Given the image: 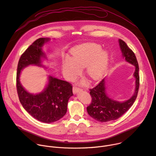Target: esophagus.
<instances>
[{"label":"esophagus","instance_id":"obj_1","mask_svg":"<svg viewBox=\"0 0 156 156\" xmlns=\"http://www.w3.org/2000/svg\"><path fill=\"white\" fill-rule=\"evenodd\" d=\"M81 88H78V87H76V86H74V87H73V92L74 94L77 93L78 91H81Z\"/></svg>","mask_w":156,"mask_h":156}]
</instances>
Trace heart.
<instances>
[{
  "label": "heart",
  "instance_id": "1",
  "mask_svg": "<svg viewBox=\"0 0 156 156\" xmlns=\"http://www.w3.org/2000/svg\"><path fill=\"white\" fill-rule=\"evenodd\" d=\"M72 58H65L62 65V73L68 80L75 79L80 73V68L87 66L85 74L92 81L100 80L105 72L108 55L96 44L83 45L72 53Z\"/></svg>",
  "mask_w": 156,
  "mask_h": 156
}]
</instances>
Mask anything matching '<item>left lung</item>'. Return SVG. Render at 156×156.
I'll return each mask as SVG.
<instances>
[{"label": "left lung", "instance_id": "obj_1", "mask_svg": "<svg viewBox=\"0 0 156 156\" xmlns=\"http://www.w3.org/2000/svg\"><path fill=\"white\" fill-rule=\"evenodd\" d=\"M119 43L122 55L126 62L134 65L136 88L133 96L124 102H119L110 98L106 93L105 78L103 79L97 85L90 89L91 103L87 107L88 115L95 120L101 122L116 120L128 111L134 103L139 88V65L134 53L125 42L119 39Z\"/></svg>", "mask_w": 156, "mask_h": 156}]
</instances>
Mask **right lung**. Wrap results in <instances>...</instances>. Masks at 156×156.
<instances>
[{
    "instance_id": "add662e5",
    "label": "right lung",
    "mask_w": 156,
    "mask_h": 156,
    "mask_svg": "<svg viewBox=\"0 0 156 156\" xmlns=\"http://www.w3.org/2000/svg\"><path fill=\"white\" fill-rule=\"evenodd\" d=\"M50 38H40L23 52L19 59L17 73V90L23 108L36 119L46 123L55 122L63 118L67 111L69 98L73 95L72 86L69 83L48 77L45 90L36 94L27 92L20 82L21 71L29 65L44 66L41 58H46L42 47Z\"/></svg>"
}]
</instances>
